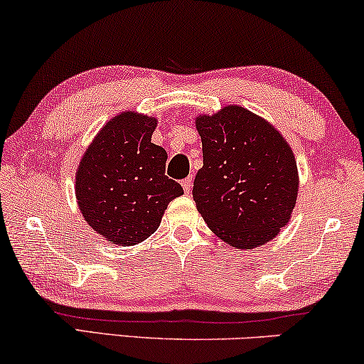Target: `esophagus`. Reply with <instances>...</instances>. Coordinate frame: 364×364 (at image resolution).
I'll return each mask as SVG.
<instances>
[{
    "label": "esophagus",
    "mask_w": 364,
    "mask_h": 364,
    "mask_svg": "<svg viewBox=\"0 0 364 364\" xmlns=\"http://www.w3.org/2000/svg\"><path fill=\"white\" fill-rule=\"evenodd\" d=\"M192 182H193V177H192V176H188L187 178H183V181H182L183 192H186V193H191V191H192Z\"/></svg>",
    "instance_id": "esophagus-1"
}]
</instances>
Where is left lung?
Masks as SVG:
<instances>
[{"instance_id": "obj_1", "label": "left lung", "mask_w": 364, "mask_h": 364, "mask_svg": "<svg viewBox=\"0 0 364 364\" xmlns=\"http://www.w3.org/2000/svg\"><path fill=\"white\" fill-rule=\"evenodd\" d=\"M203 167L192 196L210 230L237 248L272 240L296 202L291 149L262 117L238 106L198 116Z\"/></svg>"}]
</instances>
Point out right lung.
Wrapping results in <instances>:
<instances>
[{"mask_svg": "<svg viewBox=\"0 0 364 364\" xmlns=\"http://www.w3.org/2000/svg\"><path fill=\"white\" fill-rule=\"evenodd\" d=\"M156 124L132 112L116 116L79 164V208L99 235L117 245L151 237L168 202L183 193L181 183L166 176L167 152L151 142Z\"/></svg>", "mask_w": 364, "mask_h": 364, "instance_id": "obj_1", "label": "right lung"}]
</instances>
